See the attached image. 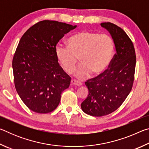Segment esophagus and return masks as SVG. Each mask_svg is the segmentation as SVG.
I'll use <instances>...</instances> for the list:
<instances>
[{"label": "esophagus", "instance_id": "34e87169", "mask_svg": "<svg viewBox=\"0 0 149 149\" xmlns=\"http://www.w3.org/2000/svg\"><path fill=\"white\" fill-rule=\"evenodd\" d=\"M71 84H72V85H76V86H81V85H82L81 83L75 80V79H72V81H71Z\"/></svg>", "mask_w": 149, "mask_h": 149}]
</instances>
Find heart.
I'll list each match as a JSON object with an SVG mask.
<instances>
[{"mask_svg": "<svg viewBox=\"0 0 149 149\" xmlns=\"http://www.w3.org/2000/svg\"><path fill=\"white\" fill-rule=\"evenodd\" d=\"M68 47L58 45L55 54L62 68L68 74L74 71L78 58L81 64L75 70V76L84 79L92 73H102L110 64L114 54V44L109 35L82 31L67 40Z\"/></svg>", "mask_w": 149, "mask_h": 149, "instance_id": "obj_1", "label": "heart"}]
</instances>
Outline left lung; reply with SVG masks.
Instances as JSON below:
<instances>
[{
  "instance_id": "left-lung-1",
  "label": "left lung",
  "mask_w": 149,
  "mask_h": 149,
  "mask_svg": "<svg viewBox=\"0 0 149 149\" xmlns=\"http://www.w3.org/2000/svg\"><path fill=\"white\" fill-rule=\"evenodd\" d=\"M100 26L112 36L116 53L109 68L85 82L89 94L81 107L92 116L108 115L122 105L132 89L136 64L134 47L126 33L110 22Z\"/></svg>"
}]
</instances>
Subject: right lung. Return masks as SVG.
<instances>
[{
	"label": "right lung",
	"mask_w": 149,
	"mask_h": 149,
	"mask_svg": "<svg viewBox=\"0 0 149 149\" xmlns=\"http://www.w3.org/2000/svg\"><path fill=\"white\" fill-rule=\"evenodd\" d=\"M77 26L51 20L35 24L19 40L12 60L14 85L22 101L40 114L53 111L70 77L58 62L55 47Z\"/></svg>",
	"instance_id": "1"
}]
</instances>
